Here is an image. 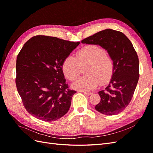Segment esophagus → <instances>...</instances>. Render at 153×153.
Listing matches in <instances>:
<instances>
[{
  "instance_id": "esophagus-1",
  "label": "esophagus",
  "mask_w": 153,
  "mask_h": 153,
  "mask_svg": "<svg viewBox=\"0 0 153 153\" xmlns=\"http://www.w3.org/2000/svg\"><path fill=\"white\" fill-rule=\"evenodd\" d=\"M82 92L83 93H84V94H85V95H88V96H89V95H91L92 93L91 92H85V91H82Z\"/></svg>"
}]
</instances>
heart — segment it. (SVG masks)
<instances>
[{
	"mask_svg": "<svg viewBox=\"0 0 153 153\" xmlns=\"http://www.w3.org/2000/svg\"><path fill=\"white\" fill-rule=\"evenodd\" d=\"M88 64L82 76L74 83L73 87L81 91H91L100 84H105L112 77L114 64L106 50L98 45H87L78 50L76 57L68 55L64 59L62 69L69 80L73 82L79 76L81 67Z\"/></svg>",
	"mask_w": 153,
	"mask_h": 153,
	"instance_id": "heart-1",
	"label": "heart"
}]
</instances>
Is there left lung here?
<instances>
[{
	"mask_svg": "<svg viewBox=\"0 0 153 153\" xmlns=\"http://www.w3.org/2000/svg\"><path fill=\"white\" fill-rule=\"evenodd\" d=\"M82 43L99 45L112 57V77L98 94L100 102L95 108L105 115H116L126 108L133 98L139 78V61L136 51L123 32L107 29L82 40Z\"/></svg>",
	"mask_w": 153,
	"mask_h": 153,
	"instance_id": "left-lung-1",
	"label": "left lung"
}]
</instances>
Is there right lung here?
Wrapping results in <instances>:
<instances>
[{
	"instance_id": "obj_1",
	"label": "right lung",
	"mask_w": 153,
	"mask_h": 153,
	"mask_svg": "<svg viewBox=\"0 0 153 153\" xmlns=\"http://www.w3.org/2000/svg\"><path fill=\"white\" fill-rule=\"evenodd\" d=\"M80 42L38 35L24 44L16 58V85L30 114L46 122L65 115L76 91L69 89L62 64Z\"/></svg>"
}]
</instances>
